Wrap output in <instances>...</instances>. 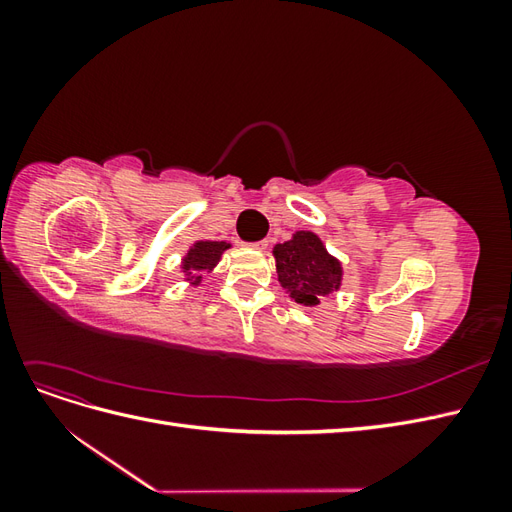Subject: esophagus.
Listing matches in <instances>:
<instances>
[{
  "label": "esophagus",
  "instance_id": "esophagus-1",
  "mask_svg": "<svg viewBox=\"0 0 512 512\" xmlns=\"http://www.w3.org/2000/svg\"><path fill=\"white\" fill-rule=\"evenodd\" d=\"M267 245H269V241H256V243H252V250L262 252V250H267Z\"/></svg>",
  "mask_w": 512,
  "mask_h": 512
}]
</instances>
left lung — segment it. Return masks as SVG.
<instances>
[{
    "instance_id": "obj_1",
    "label": "left lung",
    "mask_w": 512,
    "mask_h": 512,
    "mask_svg": "<svg viewBox=\"0 0 512 512\" xmlns=\"http://www.w3.org/2000/svg\"><path fill=\"white\" fill-rule=\"evenodd\" d=\"M277 280L290 299L305 307L320 305L342 286V262L327 252V247L312 230H297L290 241L273 247Z\"/></svg>"
}]
</instances>
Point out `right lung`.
Returning a JSON list of instances; mask_svg holds the SVG:
<instances>
[{"label":"right lung","mask_w":512,"mask_h":512,"mask_svg":"<svg viewBox=\"0 0 512 512\" xmlns=\"http://www.w3.org/2000/svg\"><path fill=\"white\" fill-rule=\"evenodd\" d=\"M228 247L230 243L226 241H196L181 260V271L185 275L183 280L190 286H198L203 282L205 273L215 269Z\"/></svg>","instance_id":"1"}]
</instances>
